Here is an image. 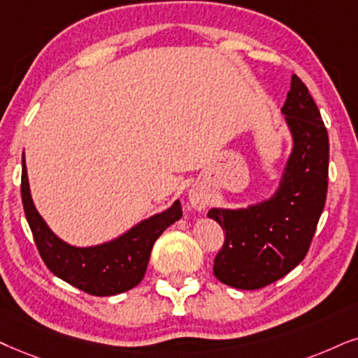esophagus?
<instances>
[{
	"instance_id": "1",
	"label": "esophagus",
	"mask_w": 358,
	"mask_h": 358,
	"mask_svg": "<svg viewBox=\"0 0 358 358\" xmlns=\"http://www.w3.org/2000/svg\"><path fill=\"white\" fill-rule=\"evenodd\" d=\"M189 201H192V205L196 208V210H201V208L206 206V198L198 192L189 193Z\"/></svg>"
}]
</instances>
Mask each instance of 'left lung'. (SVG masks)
I'll list each match as a JSON object with an SVG mask.
<instances>
[{"mask_svg":"<svg viewBox=\"0 0 358 358\" xmlns=\"http://www.w3.org/2000/svg\"><path fill=\"white\" fill-rule=\"evenodd\" d=\"M282 112L294 152L273 200L248 210H210L224 243L213 273L223 284L255 291L296 268L309 251L329 185V135L306 84L292 76Z\"/></svg>","mask_w":358,"mask_h":358,"instance_id":"left-lung-1","label":"left lung"}]
</instances>
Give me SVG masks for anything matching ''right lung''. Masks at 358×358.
<instances>
[{
  "label": "right lung",
  "instance_id": "add662e5",
  "mask_svg": "<svg viewBox=\"0 0 358 358\" xmlns=\"http://www.w3.org/2000/svg\"><path fill=\"white\" fill-rule=\"evenodd\" d=\"M21 198L36 248L48 269L71 286L99 297L114 296L137 286L145 275L148 257L158 236L183 215L180 201H175L170 210L145 220L115 241L80 250L54 236L36 211L31 200L24 155Z\"/></svg>",
  "mask_w": 358,
  "mask_h": 358
}]
</instances>
